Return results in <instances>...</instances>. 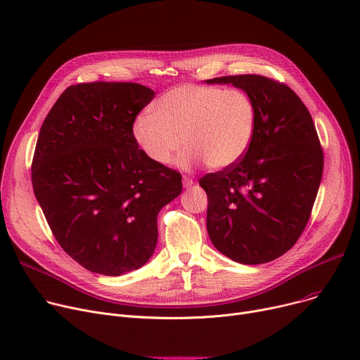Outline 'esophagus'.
I'll list each match as a JSON object with an SVG mask.
<instances>
[{"label": "esophagus", "mask_w": 360, "mask_h": 360, "mask_svg": "<svg viewBox=\"0 0 360 360\" xmlns=\"http://www.w3.org/2000/svg\"><path fill=\"white\" fill-rule=\"evenodd\" d=\"M182 184H184L185 188H191V186L194 185V181H193V178H190V176H184V178H182Z\"/></svg>", "instance_id": "1"}]
</instances>
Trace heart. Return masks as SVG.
<instances>
[{
  "mask_svg": "<svg viewBox=\"0 0 360 360\" xmlns=\"http://www.w3.org/2000/svg\"><path fill=\"white\" fill-rule=\"evenodd\" d=\"M132 122V137L143 153L166 166L188 146L181 165L205 162L212 169L236 165L251 147L257 106L242 89L181 84L169 89Z\"/></svg>",
  "mask_w": 360,
  "mask_h": 360,
  "instance_id": "1",
  "label": "heart"
}]
</instances>
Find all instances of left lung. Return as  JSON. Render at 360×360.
Masks as SVG:
<instances>
[{"mask_svg":"<svg viewBox=\"0 0 360 360\" xmlns=\"http://www.w3.org/2000/svg\"><path fill=\"white\" fill-rule=\"evenodd\" d=\"M205 83L242 89L257 106L247 155L200 179L209 198L207 232L216 250L236 262L273 261L304 232L323 178L324 155L312 117L292 89L262 75Z\"/></svg>","mask_w":360,"mask_h":360,"instance_id":"left-lung-1","label":"left lung"}]
</instances>
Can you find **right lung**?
Listing matches in <instances>:
<instances>
[{
  "mask_svg": "<svg viewBox=\"0 0 360 360\" xmlns=\"http://www.w3.org/2000/svg\"><path fill=\"white\" fill-rule=\"evenodd\" d=\"M155 91L137 83L70 86L37 137L32 184L61 248L91 273L143 267L158 245V214L182 191L176 170L151 162L132 122Z\"/></svg>",
  "mask_w": 360,
  "mask_h": 360,
  "instance_id": "obj_1",
  "label": "right lung"
}]
</instances>
